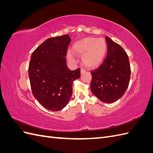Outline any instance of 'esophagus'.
Returning a JSON list of instances; mask_svg holds the SVG:
<instances>
[{
	"label": "esophagus",
	"instance_id": "esophagus-1",
	"mask_svg": "<svg viewBox=\"0 0 153 153\" xmlns=\"http://www.w3.org/2000/svg\"><path fill=\"white\" fill-rule=\"evenodd\" d=\"M85 72V70L84 69H80V73L82 74H82H84Z\"/></svg>",
	"mask_w": 153,
	"mask_h": 153
}]
</instances>
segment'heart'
Listing matches in <instances>:
<instances>
[{
  "mask_svg": "<svg viewBox=\"0 0 153 153\" xmlns=\"http://www.w3.org/2000/svg\"><path fill=\"white\" fill-rule=\"evenodd\" d=\"M72 50L75 53L82 55V61L86 67L95 68L103 62L107 50V45L103 38L88 37L74 43ZM68 56L71 62H75L71 53H68Z\"/></svg>",
  "mask_w": 153,
  "mask_h": 153,
  "instance_id": "obj_1",
  "label": "heart"
}]
</instances>
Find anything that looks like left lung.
Returning a JSON list of instances; mask_svg holds the SVG:
<instances>
[{
	"label": "left lung",
	"mask_w": 153,
	"mask_h": 153,
	"mask_svg": "<svg viewBox=\"0 0 153 153\" xmlns=\"http://www.w3.org/2000/svg\"><path fill=\"white\" fill-rule=\"evenodd\" d=\"M107 54L102 64L91 71V90L101 101L113 103L126 92L131 69L127 53L119 44L106 37Z\"/></svg>",
	"instance_id": "8db88e82"
}]
</instances>
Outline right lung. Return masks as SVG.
Segmentation results:
<instances>
[{
  "label": "right lung",
  "mask_w": 153,
  "mask_h": 153,
  "mask_svg": "<svg viewBox=\"0 0 153 153\" xmlns=\"http://www.w3.org/2000/svg\"><path fill=\"white\" fill-rule=\"evenodd\" d=\"M71 39L69 35L50 38L32 53L29 77L34 98L44 108L59 111L68 103L74 80L80 76V69H69L65 57Z\"/></svg>",
  "instance_id": "add662e5"
}]
</instances>
